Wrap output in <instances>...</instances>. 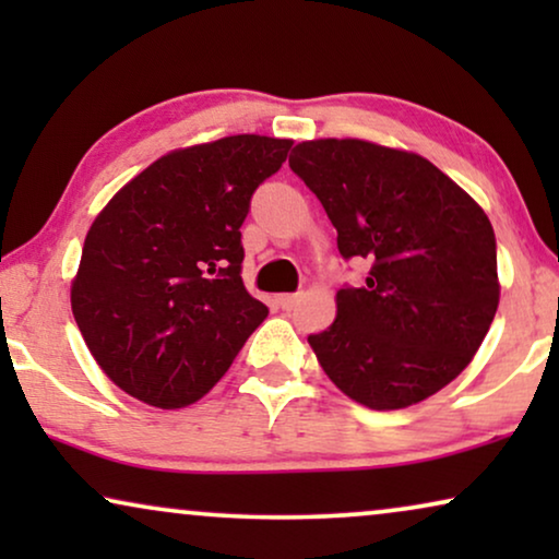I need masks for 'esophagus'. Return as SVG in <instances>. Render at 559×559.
<instances>
[{
    "label": "esophagus",
    "mask_w": 559,
    "mask_h": 559,
    "mask_svg": "<svg viewBox=\"0 0 559 559\" xmlns=\"http://www.w3.org/2000/svg\"><path fill=\"white\" fill-rule=\"evenodd\" d=\"M297 302H300V295H280L277 297V305L282 310H293V308H297Z\"/></svg>",
    "instance_id": "obj_1"
}]
</instances>
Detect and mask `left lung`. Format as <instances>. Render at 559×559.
I'll return each instance as SVG.
<instances>
[{"instance_id":"1","label":"left lung","mask_w":559,"mask_h":559,"mask_svg":"<svg viewBox=\"0 0 559 559\" xmlns=\"http://www.w3.org/2000/svg\"><path fill=\"white\" fill-rule=\"evenodd\" d=\"M338 231L371 264L310 335L328 379L369 409H404L473 361L499 308L491 221L430 159L366 140H308L289 157Z\"/></svg>"}]
</instances>
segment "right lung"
<instances>
[{
  "label": "right lung",
  "instance_id": "1",
  "mask_svg": "<svg viewBox=\"0 0 559 559\" xmlns=\"http://www.w3.org/2000/svg\"><path fill=\"white\" fill-rule=\"evenodd\" d=\"M289 147L234 134L173 150L94 218L71 308L91 356L129 396L159 409L198 402L266 318L241 282L239 228Z\"/></svg>",
  "mask_w": 559,
  "mask_h": 559
}]
</instances>
